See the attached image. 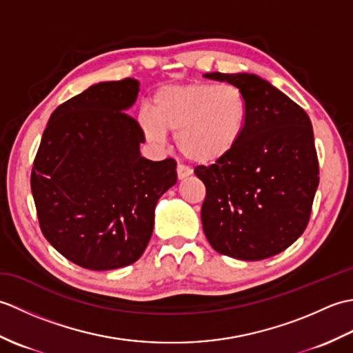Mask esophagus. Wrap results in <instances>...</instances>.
I'll return each mask as SVG.
<instances>
[{"instance_id": "obj_1", "label": "esophagus", "mask_w": 353, "mask_h": 353, "mask_svg": "<svg viewBox=\"0 0 353 353\" xmlns=\"http://www.w3.org/2000/svg\"><path fill=\"white\" fill-rule=\"evenodd\" d=\"M176 170H177V177L179 179H185V177H188L191 174V170L188 167H185V165H182V163H179Z\"/></svg>"}]
</instances>
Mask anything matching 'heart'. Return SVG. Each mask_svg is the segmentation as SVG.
Wrapping results in <instances>:
<instances>
[{
  "label": "heart",
  "mask_w": 353,
  "mask_h": 353,
  "mask_svg": "<svg viewBox=\"0 0 353 353\" xmlns=\"http://www.w3.org/2000/svg\"><path fill=\"white\" fill-rule=\"evenodd\" d=\"M247 119L249 101L238 88L201 81L162 88L152 110L139 112L148 141L159 144L174 132L179 150L196 163H215L234 152Z\"/></svg>",
  "instance_id": "heart-1"
}]
</instances>
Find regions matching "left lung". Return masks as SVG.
<instances>
[{
    "label": "left lung",
    "mask_w": 353,
    "mask_h": 353,
    "mask_svg": "<svg viewBox=\"0 0 353 353\" xmlns=\"http://www.w3.org/2000/svg\"><path fill=\"white\" fill-rule=\"evenodd\" d=\"M249 101L241 141L224 159L197 165L205 183L201 223L209 244L244 261L287 249L308 226L319 186V159L306 112L253 74L209 72Z\"/></svg>",
    "instance_id": "left-lung-1"
}]
</instances>
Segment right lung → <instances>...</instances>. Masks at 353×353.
<instances>
[{
	"label": "right lung",
	"instance_id": "right-lung-1",
	"mask_svg": "<svg viewBox=\"0 0 353 353\" xmlns=\"http://www.w3.org/2000/svg\"><path fill=\"white\" fill-rule=\"evenodd\" d=\"M133 79L88 88L50 117L32 168L43 236L83 268L114 270L141 258L153 234L154 206L177 182L172 157H142L139 123L125 114Z\"/></svg>",
	"mask_w": 353,
	"mask_h": 353
}]
</instances>
